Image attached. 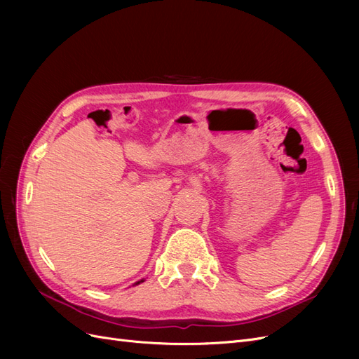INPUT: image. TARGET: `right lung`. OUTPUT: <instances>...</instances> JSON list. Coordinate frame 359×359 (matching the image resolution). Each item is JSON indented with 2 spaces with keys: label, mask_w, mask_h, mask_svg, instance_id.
Here are the masks:
<instances>
[{
  "label": "right lung",
  "mask_w": 359,
  "mask_h": 359,
  "mask_svg": "<svg viewBox=\"0 0 359 359\" xmlns=\"http://www.w3.org/2000/svg\"><path fill=\"white\" fill-rule=\"evenodd\" d=\"M144 281H145V278H140L139 281H136V283H135L133 286H136V285H140V283H144Z\"/></svg>",
  "instance_id": "1"
}]
</instances>
